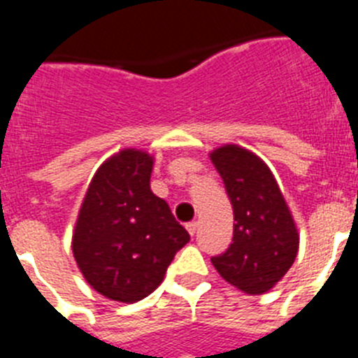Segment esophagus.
<instances>
[{
	"label": "esophagus",
	"instance_id": "obj_1",
	"mask_svg": "<svg viewBox=\"0 0 358 358\" xmlns=\"http://www.w3.org/2000/svg\"><path fill=\"white\" fill-rule=\"evenodd\" d=\"M197 227H199V222H195V220H194V222H188V224H186V229H188V233H189V235H192V236H194L195 233H197Z\"/></svg>",
	"mask_w": 358,
	"mask_h": 358
}]
</instances>
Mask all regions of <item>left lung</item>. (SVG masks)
I'll return each mask as SVG.
<instances>
[{"instance_id":"1","label":"left lung","mask_w":358,"mask_h":358,"mask_svg":"<svg viewBox=\"0 0 358 358\" xmlns=\"http://www.w3.org/2000/svg\"><path fill=\"white\" fill-rule=\"evenodd\" d=\"M233 206V242L213 256L217 273L251 296L273 289L292 267L299 233L273 172L260 157L238 145L210 154Z\"/></svg>"}]
</instances>
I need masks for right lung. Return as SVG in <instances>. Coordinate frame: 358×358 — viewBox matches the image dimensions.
I'll list each match as a JSON object with an SVG mask.
<instances>
[{
	"label": "right lung",
	"instance_id": "add662e5",
	"mask_svg": "<svg viewBox=\"0 0 358 358\" xmlns=\"http://www.w3.org/2000/svg\"><path fill=\"white\" fill-rule=\"evenodd\" d=\"M154 157L123 148L100 164L73 231V256L85 281L113 301L136 303L163 281L189 242L163 199L150 189Z\"/></svg>",
	"mask_w": 358,
	"mask_h": 358
}]
</instances>
